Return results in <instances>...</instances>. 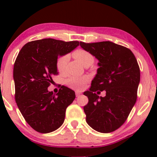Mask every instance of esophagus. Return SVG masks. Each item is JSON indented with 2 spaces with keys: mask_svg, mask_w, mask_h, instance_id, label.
I'll list each match as a JSON object with an SVG mask.
<instances>
[{
  "mask_svg": "<svg viewBox=\"0 0 157 157\" xmlns=\"http://www.w3.org/2000/svg\"><path fill=\"white\" fill-rule=\"evenodd\" d=\"M75 94H76V97H80V95H81V93L79 92V91H76V92H75Z\"/></svg>",
  "mask_w": 157,
  "mask_h": 157,
  "instance_id": "34e87169",
  "label": "esophagus"
}]
</instances>
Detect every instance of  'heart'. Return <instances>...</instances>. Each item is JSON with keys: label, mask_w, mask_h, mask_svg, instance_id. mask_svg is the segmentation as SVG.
Listing matches in <instances>:
<instances>
[{"label": "heart", "mask_w": 157, "mask_h": 157, "mask_svg": "<svg viewBox=\"0 0 157 157\" xmlns=\"http://www.w3.org/2000/svg\"><path fill=\"white\" fill-rule=\"evenodd\" d=\"M73 57L76 60L82 63L83 66H88L91 65L94 63L93 55L89 52L86 51L84 49H77L72 53ZM68 61V56L65 55L59 57L57 60V69L60 73H63L66 70V65ZM89 77L82 76V77H76L71 76L68 77L66 80V83L69 88L75 90H81L86 86V82L89 81Z\"/></svg>", "instance_id": "1"}]
</instances>
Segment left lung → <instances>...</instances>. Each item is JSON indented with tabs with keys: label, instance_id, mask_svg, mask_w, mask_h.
Returning <instances> with one entry per match:
<instances>
[{
	"label": "left lung",
	"instance_id": "obj_1",
	"mask_svg": "<svg viewBox=\"0 0 157 157\" xmlns=\"http://www.w3.org/2000/svg\"><path fill=\"white\" fill-rule=\"evenodd\" d=\"M80 45L99 60L91 88L83 93L89 98L83 107L86 122L98 132H112L125 122L136 101L140 81L137 60L129 48L110 41ZM102 90L106 96H98Z\"/></svg>",
	"mask_w": 157,
	"mask_h": 157
}]
</instances>
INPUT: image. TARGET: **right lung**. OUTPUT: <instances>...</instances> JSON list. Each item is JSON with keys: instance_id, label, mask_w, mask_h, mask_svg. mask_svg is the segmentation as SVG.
I'll return each instance as SVG.
<instances>
[{"instance_id": "right-lung-1", "label": "right lung", "mask_w": 157, "mask_h": 157, "mask_svg": "<svg viewBox=\"0 0 157 157\" xmlns=\"http://www.w3.org/2000/svg\"><path fill=\"white\" fill-rule=\"evenodd\" d=\"M78 41L46 38L27 43L16 58L13 69L15 101L34 130L52 132L62 125L66 110L75 99L73 90L62 86L57 94L48 91L52 77L58 75L57 58L73 51Z\"/></svg>"}]
</instances>
